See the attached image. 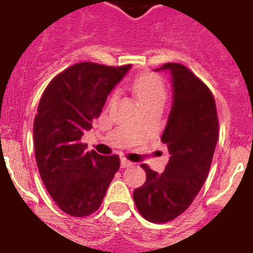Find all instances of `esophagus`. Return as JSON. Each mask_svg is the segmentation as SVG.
Instances as JSON below:
<instances>
[{"mask_svg": "<svg viewBox=\"0 0 253 253\" xmlns=\"http://www.w3.org/2000/svg\"><path fill=\"white\" fill-rule=\"evenodd\" d=\"M120 165H122L123 169H126V167H130L133 163H131L130 161L125 160V158H122V160H120Z\"/></svg>", "mask_w": 253, "mask_h": 253, "instance_id": "34e87169", "label": "esophagus"}]
</instances>
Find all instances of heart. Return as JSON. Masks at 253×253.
I'll return each instance as SVG.
<instances>
[{
	"mask_svg": "<svg viewBox=\"0 0 253 253\" xmlns=\"http://www.w3.org/2000/svg\"><path fill=\"white\" fill-rule=\"evenodd\" d=\"M134 93L139 105L152 101L163 102L166 97V90L162 80L158 76L143 75L134 82Z\"/></svg>",
	"mask_w": 253,
	"mask_h": 253,
	"instance_id": "heart-1",
	"label": "heart"
}]
</instances>
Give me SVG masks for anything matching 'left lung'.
Returning a JSON list of instances; mask_svg holds the SVG:
<instances>
[{
	"label": "left lung",
	"instance_id": "obj_1",
	"mask_svg": "<svg viewBox=\"0 0 253 253\" xmlns=\"http://www.w3.org/2000/svg\"><path fill=\"white\" fill-rule=\"evenodd\" d=\"M154 71L171 75L172 106L162 140L169 157L162 173L140 165L147 173L133 199L140 215L153 223L177 218L191 205L209 173L218 142V115L214 97L182 64L166 63Z\"/></svg>",
	"mask_w": 253,
	"mask_h": 253
}]
</instances>
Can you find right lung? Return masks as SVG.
<instances>
[{
  "label": "right lung",
  "instance_id": "obj_1",
  "mask_svg": "<svg viewBox=\"0 0 253 253\" xmlns=\"http://www.w3.org/2000/svg\"><path fill=\"white\" fill-rule=\"evenodd\" d=\"M130 67L73 64L48 84L40 99L34 120L37 165L49 195L69 215L87 216L99 209L119 169L118 156L87 152L81 138Z\"/></svg>",
  "mask_w": 253,
  "mask_h": 253
}]
</instances>
